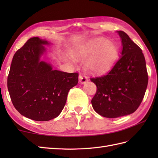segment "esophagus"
<instances>
[{"mask_svg": "<svg viewBox=\"0 0 158 158\" xmlns=\"http://www.w3.org/2000/svg\"><path fill=\"white\" fill-rule=\"evenodd\" d=\"M79 81L81 84H84L85 83L88 81V78L83 75H80L79 77Z\"/></svg>", "mask_w": 158, "mask_h": 158, "instance_id": "esophagus-1", "label": "esophagus"}]
</instances>
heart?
<instances>
[{
  "mask_svg": "<svg viewBox=\"0 0 158 158\" xmlns=\"http://www.w3.org/2000/svg\"><path fill=\"white\" fill-rule=\"evenodd\" d=\"M119 49L115 43L105 38H97L71 50L74 59L85 62V68L89 71L100 73L110 69L116 60Z\"/></svg>",
  "mask_w": 158,
  "mask_h": 158,
  "instance_id": "obj_1",
  "label": "heart"
}]
</instances>
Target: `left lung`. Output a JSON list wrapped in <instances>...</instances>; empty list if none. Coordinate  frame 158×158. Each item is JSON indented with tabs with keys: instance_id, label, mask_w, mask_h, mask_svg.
Wrapping results in <instances>:
<instances>
[{
	"instance_id": "1",
	"label": "left lung",
	"mask_w": 158,
	"mask_h": 158,
	"mask_svg": "<svg viewBox=\"0 0 158 158\" xmlns=\"http://www.w3.org/2000/svg\"><path fill=\"white\" fill-rule=\"evenodd\" d=\"M122 50L118 61L106 75L90 80L97 87L93 109L107 118L133 113L139 108L148 84L146 62L142 50L123 31H117Z\"/></svg>"
}]
</instances>
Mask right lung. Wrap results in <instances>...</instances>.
Here are the masks:
<instances>
[{
  "label": "right lung",
  "mask_w": 158,
  "mask_h": 158,
  "mask_svg": "<svg viewBox=\"0 0 158 158\" xmlns=\"http://www.w3.org/2000/svg\"><path fill=\"white\" fill-rule=\"evenodd\" d=\"M52 43L33 37L13 56L7 87L13 106L27 118L49 121L58 117L65 106L69 90L78 83V73L53 70L41 60Z\"/></svg>",
  "instance_id": "obj_1"
}]
</instances>
